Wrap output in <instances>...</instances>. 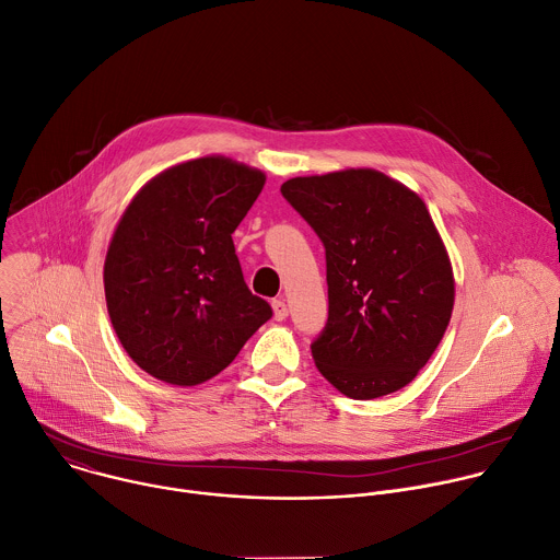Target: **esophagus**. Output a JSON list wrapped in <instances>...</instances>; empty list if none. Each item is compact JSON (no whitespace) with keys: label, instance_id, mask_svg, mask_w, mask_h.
Here are the masks:
<instances>
[{"label":"esophagus","instance_id":"obj_1","mask_svg":"<svg viewBox=\"0 0 560 560\" xmlns=\"http://www.w3.org/2000/svg\"><path fill=\"white\" fill-rule=\"evenodd\" d=\"M271 306H273V317H276L278 322H282V319L289 315V308H287L284 300H273Z\"/></svg>","mask_w":560,"mask_h":560}]
</instances>
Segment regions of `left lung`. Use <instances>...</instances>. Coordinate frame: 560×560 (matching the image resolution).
<instances>
[{
  "label": "left lung",
  "instance_id": "1",
  "mask_svg": "<svg viewBox=\"0 0 560 560\" xmlns=\"http://www.w3.org/2000/svg\"><path fill=\"white\" fill-rule=\"evenodd\" d=\"M287 202L324 245L328 319L317 371L353 399L410 384L448 328L451 258L423 200L375 170L291 178Z\"/></svg>",
  "mask_w": 560,
  "mask_h": 560
}]
</instances>
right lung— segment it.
<instances>
[{"instance_id": "obj_1", "label": "right lung", "mask_w": 560, "mask_h": 560, "mask_svg": "<svg viewBox=\"0 0 560 560\" xmlns=\"http://www.w3.org/2000/svg\"><path fill=\"white\" fill-rule=\"evenodd\" d=\"M262 187V172L205 156L152 178L121 215L105 302L124 349L152 377L211 380L273 315L249 291L232 241Z\"/></svg>"}]
</instances>
